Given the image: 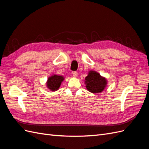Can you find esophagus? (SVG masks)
Masks as SVG:
<instances>
[{
  "mask_svg": "<svg viewBox=\"0 0 149 149\" xmlns=\"http://www.w3.org/2000/svg\"><path fill=\"white\" fill-rule=\"evenodd\" d=\"M72 74H73L74 77H76V76H77V75H78V73L76 71H73V72H72Z\"/></svg>",
  "mask_w": 149,
  "mask_h": 149,
  "instance_id": "obj_1",
  "label": "esophagus"
}]
</instances>
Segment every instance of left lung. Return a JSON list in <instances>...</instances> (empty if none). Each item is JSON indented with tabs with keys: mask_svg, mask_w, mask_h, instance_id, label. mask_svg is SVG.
<instances>
[{
	"mask_svg": "<svg viewBox=\"0 0 149 149\" xmlns=\"http://www.w3.org/2000/svg\"><path fill=\"white\" fill-rule=\"evenodd\" d=\"M84 84L88 91L94 94L100 93L106 88L107 81L97 72L91 70L85 78Z\"/></svg>",
	"mask_w": 149,
	"mask_h": 149,
	"instance_id": "obj_1",
	"label": "left lung"
}]
</instances>
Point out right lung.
<instances>
[{
    "instance_id": "1",
    "label": "right lung",
    "mask_w": 149,
    "mask_h": 149,
    "mask_svg": "<svg viewBox=\"0 0 149 149\" xmlns=\"http://www.w3.org/2000/svg\"><path fill=\"white\" fill-rule=\"evenodd\" d=\"M64 76L58 74H53L48 78L47 86L52 91H55L59 89L63 81H64Z\"/></svg>"
}]
</instances>
